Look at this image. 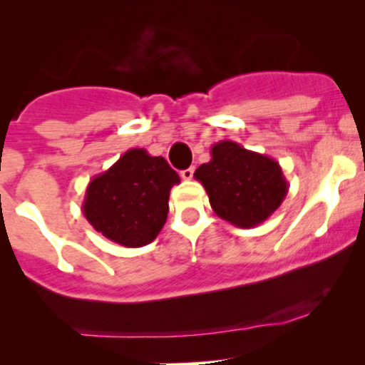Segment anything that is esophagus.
<instances>
[{
  "mask_svg": "<svg viewBox=\"0 0 365 365\" xmlns=\"http://www.w3.org/2000/svg\"><path fill=\"white\" fill-rule=\"evenodd\" d=\"M193 174H195V169L193 167H190V169L181 172V178L184 179V181H190V179H193Z\"/></svg>",
  "mask_w": 365,
  "mask_h": 365,
  "instance_id": "34e87169",
  "label": "esophagus"
}]
</instances>
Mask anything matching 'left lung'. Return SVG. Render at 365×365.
Instances as JSON below:
<instances>
[{
    "label": "left lung",
    "mask_w": 365,
    "mask_h": 365,
    "mask_svg": "<svg viewBox=\"0 0 365 365\" xmlns=\"http://www.w3.org/2000/svg\"><path fill=\"white\" fill-rule=\"evenodd\" d=\"M210 162L195 170L212 210L236 227H255L267 220L288 195L281 165L267 155L250 151L235 141L210 148Z\"/></svg>",
    "instance_id": "left-lung-1"
}]
</instances>
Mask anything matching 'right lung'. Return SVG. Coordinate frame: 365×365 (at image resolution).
Returning <instances> with one entry per match:
<instances>
[{"instance_id":"obj_1","label":"right lung","mask_w":365,"mask_h":365,"mask_svg":"<svg viewBox=\"0 0 365 365\" xmlns=\"http://www.w3.org/2000/svg\"><path fill=\"white\" fill-rule=\"evenodd\" d=\"M181 182L163 157L130 148L86 187L83 212L100 235L128 248L151 243L169 212L172 186Z\"/></svg>"}]
</instances>
